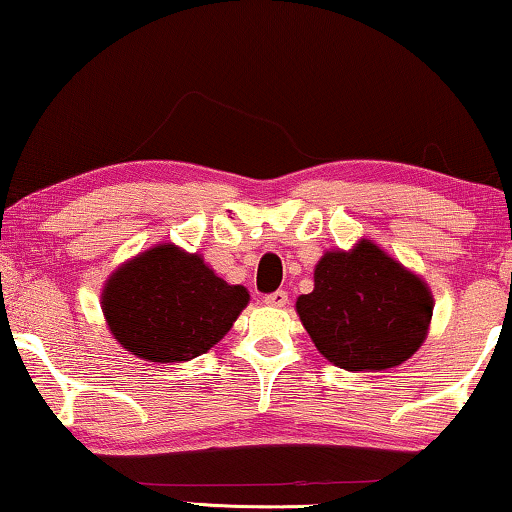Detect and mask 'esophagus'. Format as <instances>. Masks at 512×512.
<instances>
[{"label":"esophagus","instance_id":"1","mask_svg":"<svg viewBox=\"0 0 512 512\" xmlns=\"http://www.w3.org/2000/svg\"><path fill=\"white\" fill-rule=\"evenodd\" d=\"M265 305L270 307H286L288 305V293L286 291H274L265 295Z\"/></svg>","mask_w":512,"mask_h":512}]
</instances>
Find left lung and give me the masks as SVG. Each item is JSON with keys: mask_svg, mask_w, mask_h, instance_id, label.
Returning <instances> with one entry per match:
<instances>
[{"mask_svg": "<svg viewBox=\"0 0 512 512\" xmlns=\"http://www.w3.org/2000/svg\"><path fill=\"white\" fill-rule=\"evenodd\" d=\"M295 309L330 362L381 372L418 351L434 305L425 281L362 240L348 254L328 251L318 261L314 291L300 295Z\"/></svg>", "mask_w": 512, "mask_h": 512, "instance_id": "8db88e82", "label": "left lung"}]
</instances>
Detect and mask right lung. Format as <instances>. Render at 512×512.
<instances>
[{
  "mask_svg": "<svg viewBox=\"0 0 512 512\" xmlns=\"http://www.w3.org/2000/svg\"><path fill=\"white\" fill-rule=\"evenodd\" d=\"M244 286L219 279L201 256L154 247L103 288V316L117 342L152 362L191 360L219 342L247 307Z\"/></svg>",
  "mask_w": 512,
  "mask_h": 512,
  "instance_id": "obj_1",
  "label": "right lung"
}]
</instances>
